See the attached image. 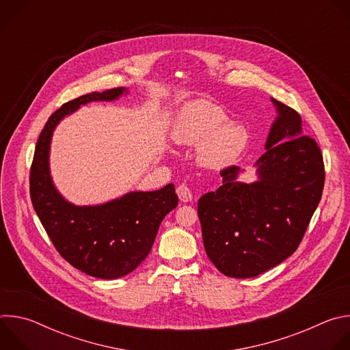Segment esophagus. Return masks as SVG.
<instances>
[{
  "instance_id": "34e87169",
  "label": "esophagus",
  "mask_w": 350,
  "mask_h": 350,
  "mask_svg": "<svg viewBox=\"0 0 350 350\" xmlns=\"http://www.w3.org/2000/svg\"><path fill=\"white\" fill-rule=\"evenodd\" d=\"M176 191H177V195L180 198V201H183V202H191L192 201V192H191V189L187 185L181 184V185L177 187Z\"/></svg>"
}]
</instances>
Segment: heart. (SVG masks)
I'll return each mask as SVG.
<instances>
[{"label":"heart","mask_w":350,"mask_h":350,"mask_svg":"<svg viewBox=\"0 0 350 350\" xmlns=\"http://www.w3.org/2000/svg\"><path fill=\"white\" fill-rule=\"evenodd\" d=\"M221 107L199 99L187 104L173 124V139L180 145H198L196 158L204 167L224 170L245 152L249 134L239 122H227Z\"/></svg>","instance_id":"heart-1"}]
</instances>
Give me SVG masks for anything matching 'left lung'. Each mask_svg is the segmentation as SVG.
I'll return each mask as SVG.
<instances>
[{"label": "left lung", "instance_id": "8db88e82", "mask_svg": "<svg viewBox=\"0 0 350 350\" xmlns=\"http://www.w3.org/2000/svg\"><path fill=\"white\" fill-rule=\"evenodd\" d=\"M277 116L255 162L256 180L223 170V184L198 201L205 251L227 277H256L288 259L320 202L324 163L316 141L304 135L297 112L270 98Z\"/></svg>", "mask_w": 350, "mask_h": 350}]
</instances>
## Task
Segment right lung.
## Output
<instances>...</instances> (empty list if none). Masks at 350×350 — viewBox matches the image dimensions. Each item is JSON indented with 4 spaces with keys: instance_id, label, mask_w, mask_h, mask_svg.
Here are the masks:
<instances>
[{
    "instance_id": "right-lung-1",
    "label": "right lung",
    "mask_w": 350,
    "mask_h": 350,
    "mask_svg": "<svg viewBox=\"0 0 350 350\" xmlns=\"http://www.w3.org/2000/svg\"><path fill=\"white\" fill-rule=\"evenodd\" d=\"M129 94L118 87L66 103L45 123L30 170L34 211L57 251L77 270L116 280L134 271L151 252L159 226L178 204L174 184L157 191H129L98 205H75L58 191L49 167L57 126L90 103H113Z\"/></svg>"
}]
</instances>
